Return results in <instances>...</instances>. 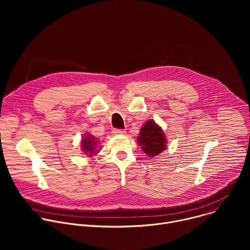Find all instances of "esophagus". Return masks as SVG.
I'll return each instance as SVG.
<instances>
[{
  "instance_id": "esophagus-1",
  "label": "esophagus",
  "mask_w": 250,
  "mask_h": 250,
  "mask_svg": "<svg viewBox=\"0 0 250 250\" xmlns=\"http://www.w3.org/2000/svg\"><path fill=\"white\" fill-rule=\"evenodd\" d=\"M113 133L114 134H125V129H120V128H114Z\"/></svg>"
}]
</instances>
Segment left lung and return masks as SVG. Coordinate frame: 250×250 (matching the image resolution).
Instances as JSON below:
<instances>
[{
    "mask_svg": "<svg viewBox=\"0 0 250 250\" xmlns=\"http://www.w3.org/2000/svg\"><path fill=\"white\" fill-rule=\"evenodd\" d=\"M137 141L144 152L150 157L160 154L166 147L163 130L153 121H147L141 127Z\"/></svg>",
    "mask_w": 250,
    "mask_h": 250,
    "instance_id": "obj_1",
    "label": "left lung"
}]
</instances>
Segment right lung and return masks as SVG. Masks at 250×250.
<instances>
[{"label": "right lung", "instance_id": "add662e5", "mask_svg": "<svg viewBox=\"0 0 250 250\" xmlns=\"http://www.w3.org/2000/svg\"><path fill=\"white\" fill-rule=\"evenodd\" d=\"M97 140H95V137L91 136V135H87L83 140H82V146H83V150L85 151V153L89 154V156L93 155L94 153H96V146Z\"/></svg>", "mask_w": 250, "mask_h": 250}]
</instances>
